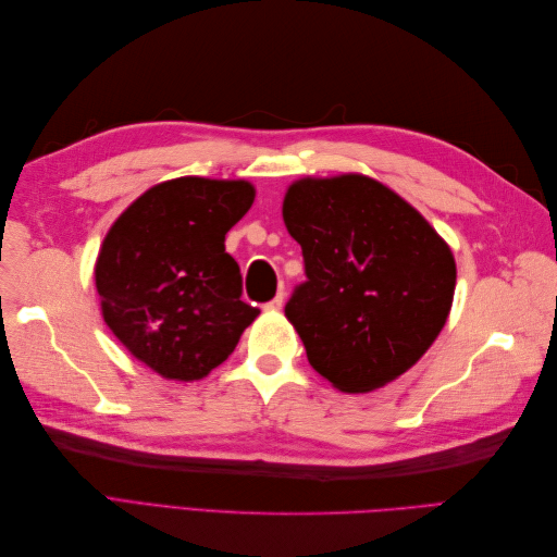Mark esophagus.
Returning <instances> with one entry per match:
<instances>
[{"label":"esophagus","instance_id":"obj_1","mask_svg":"<svg viewBox=\"0 0 557 557\" xmlns=\"http://www.w3.org/2000/svg\"><path fill=\"white\" fill-rule=\"evenodd\" d=\"M283 307V293H278L274 299H269L264 305V311H281Z\"/></svg>","mask_w":557,"mask_h":557}]
</instances>
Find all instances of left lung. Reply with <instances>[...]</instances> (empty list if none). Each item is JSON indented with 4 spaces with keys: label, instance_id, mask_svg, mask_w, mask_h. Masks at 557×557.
Returning a JSON list of instances; mask_svg holds the SVG:
<instances>
[{
    "label": "left lung",
    "instance_id": "left-lung-1",
    "mask_svg": "<svg viewBox=\"0 0 557 557\" xmlns=\"http://www.w3.org/2000/svg\"><path fill=\"white\" fill-rule=\"evenodd\" d=\"M283 221L307 274L285 315L320 376L369 393L423 358L446 325L455 260L409 201L362 174L301 178Z\"/></svg>",
    "mask_w": 557,
    "mask_h": 557
}]
</instances>
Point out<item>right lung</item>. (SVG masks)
Here are the masks:
<instances>
[{
  "label": "right lung",
  "instance_id": "right-lung-1",
  "mask_svg": "<svg viewBox=\"0 0 557 557\" xmlns=\"http://www.w3.org/2000/svg\"><path fill=\"white\" fill-rule=\"evenodd\" d=\"M252 199L248 181H164L132 201L99 248L104 323L160 376L205 379L258 318L260 309L242 301L239 264L225 252V234Z\"/></svg>",
  "mask_w": 557,
  "mask_h": 557
}]
</instances>
